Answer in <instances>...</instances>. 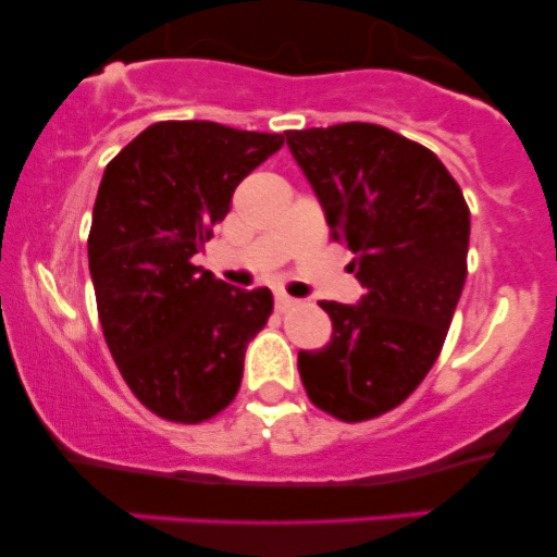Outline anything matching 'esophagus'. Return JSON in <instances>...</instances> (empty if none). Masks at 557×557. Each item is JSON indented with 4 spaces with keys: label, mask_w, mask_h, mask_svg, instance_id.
I'll use <instances>...</instances> for the list:
<instances>
[{
    "label": "esophagus",
    "mask_w": 557,
    "mask_h": 557,
    "mask_svg": "<svg viewBox=\"0 0 557 557\" xmlns=\"http://www.w3.org/2000/svg\"><path fill=\"white\" fill-rule=\"evenodd\" d=\"M274 306H277V311H287L290 306H296V298H290L287 293H274Z\"/></svg>",
    "instance_id": "34e87169"
}]
</instances>
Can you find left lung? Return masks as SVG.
I'll return each instance as SVG.
<instances>
[{
    "instance_id": "8db88e82",
    "label": "left lung",
    "mask_w": 557,
    "mask_h": 557,
    "mask_svg": "<svg viewBox=\"0 0 557 557\" xmlns=\"http://www.w3.org/2000/svg\"><path fill=\"white\" fill-rule=\"evenodd\" d=\"M285 136L363 287L356 306L319 300L332 337L300 350V380L335 419H374L400 406L443 350L466 283L469 207L430 149L382 125Z\"/></svg>"
}]
</instances>
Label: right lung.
Instances as JSON below:
<instances>
[{"instance_id":"1","label":"right lung","mask_w":557,"mask_h":557,"mask_svg":"<svg viewBox=\"0 0 557 557\" xmlns=\"http://www.w3.org/2000/svg\"><path fill=\"white\" fill-rule=\"evenodd\" d=\"M283 144L280 133L170 120L107 164L88 235L96 309L120 374L157 417L198 424L238 393L272 293L222 283L194 257L238 183Z\"/></svg>"}]
</instances>
